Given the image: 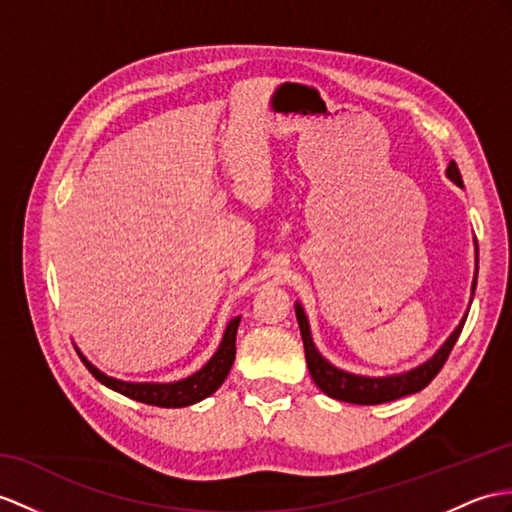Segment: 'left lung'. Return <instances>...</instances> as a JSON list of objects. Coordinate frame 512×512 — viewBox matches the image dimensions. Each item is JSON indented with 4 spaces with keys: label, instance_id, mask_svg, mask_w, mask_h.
Here are the masks:
<instances>
[{
    "label": "left lung",
    "instance_id": "1",
    "mask_svg": "<svg viewBox=\"0 0 512 512\" xmlns=\"http://www.w3.org/2000/svg\"><path fill=\"white\" fill-rule=\"evenodd\" d=\"M445 176L450 178L454 184H458L460 189H463V178H460V171H458L454 160L447 165ZM476 282H478V243H476V276H473V284H471V299H473V293H476ZM295 317L299 323V332H302L306 365H308V371H310V376H313L315 384L328 397H332V400L347 402V404H360V406L393 402V400H400V397H404V395L419 393L421 389H426V386L434 380L436 373L443 369L445 360L454 350L458 336H460V332H463V326L467 321V313H465V317L460 319L456 330L447 336V341L423 365L410 369V371H404V373H395V376L369 378V376H356V373L334 367L330 360H326L319 354V350L313 343V336H310V326H308V319H306L302 304H295Z\"/></svg>",
    "mask_w": 512,
    "mask_h": 512
}]
</instances>
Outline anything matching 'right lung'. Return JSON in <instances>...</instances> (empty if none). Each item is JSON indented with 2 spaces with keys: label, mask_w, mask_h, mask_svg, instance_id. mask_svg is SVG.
Returning a JSON list of instances; mask_svg holds the SVG:
<instances>
[{
  "label": "right lung",
  "mask_w": 512,
  "mask_h": 512,
  "mask_svg": "<svg viewBox=\"0 0 512 512\" xmlns=\"http://www.w3.org/2000/svg\"><path fill=\"white\" fill-rule=\"evenodd\" d=\"M241 317L230 319L226 332H223V339L219 343V350L215 352V356L208 360V363L195 371L193 376L178 380V382H123L117 378H110L106 373L99 371L95 365H91L80 352L82 363L86 365L95 380L102 382L108 389L117 391L121 395L130 397V400L143 402L149 406H160V408H182V406H191L202 402L204 397L213 395L219 386L223 384V380L228 378L230 367L234 363L236 356V330H239Z\"/></svg>",
  "instance_id": "1"
}]
</instances>
